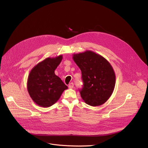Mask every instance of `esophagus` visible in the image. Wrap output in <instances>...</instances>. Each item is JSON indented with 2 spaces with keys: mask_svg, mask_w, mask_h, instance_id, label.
Instances as JSON below:
<instances>
[{
  "mask_svg": "<svg viewBox=\"0 0 148 148\" xmlns=\"http://www.w3.org/2000/svg\"><path fill=\"white\" fill-rule=\"evenodd\" d=\"M73 87H74V83H71L69 84L68 88H69V89H72V88H73Z\"/></svg>",
  "mask_w": 148,
  "mask_h": 148,
  "instance_id": "1",
  "label": "esophagus"
}]
</instances>
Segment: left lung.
<instances>
[{"mask_svg": "<svg viewBox=\"0 0 148 148\" xmlns=\"http://www.w3.org/2000/svg\"><path fill=\"white\" fill-rule=\"evenodd\" d=\"M73 59L82 71L83 88L80 95L87 104L96 107L105 103L113 94L116 75L106 58L93 51L75 53Z\"/></svg>", "mask_w": 148, "mask_h": 148, "instance_id": "obj_1", "label": "left lung"}]
</instances>
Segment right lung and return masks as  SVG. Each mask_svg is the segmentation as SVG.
<instances>
[{"label": "right lung", "instance_id": "1", "mask_svg": "<svg viewBox=\"0 0 148 148\" xmlns=\"http://www.w3.org/2000/svg\"><path fill=\"white\" fill-rule=\"evenodd\" d=\"M62 58V54L47 58L30 70L27 89L30 98L39 106L50 107L58 101L63 92L68 89L54 73Z\"/></svg>", "mask_w": 148, "mask_h": 148}]
</instances>
